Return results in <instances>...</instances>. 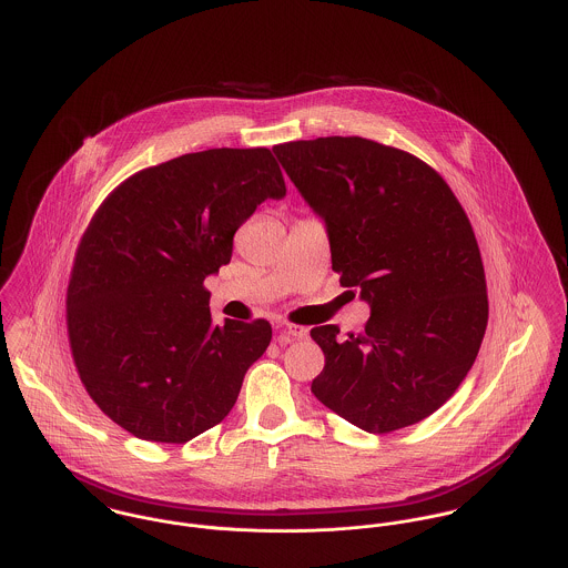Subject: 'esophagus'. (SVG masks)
<instances>
[{
    "label": "esophagus",
    "mask_w": 568,
    "mask_h": 568,
    "mask_svg": "<svg viewBox=\"0 0 568 568\" xmlns=\"http://www.w3.org/2000/svg\"><path fill=\"white\" fill-rule=\"evenodd\" d=\"M308 336V327L304 325L286 324L280 327V334H277V343L286 345L291 341H297V338H306Z\"/></svg>",
    "instance_id": "1"
}]
</instances>
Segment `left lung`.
Listing matches in <instances>:
<instances>
[{"label":"left lung","instance_id":"left-lung-1","mask_svg":"<svg viewBox=\"0 0 568 568\" xmlns=\"http://www.w3.org/2000/svg\"><path fill=\"white\" fill-rule=\"evenodd\" d=\"M273 153L327 225L332 271L369 304L365 329L311 336L324 349L313 394L367 433L410 426L470 372L487 325L473 225L437 170L365 138H317Z\"/></svg>","mask_w":568,"mask_h":568}]
</instances>
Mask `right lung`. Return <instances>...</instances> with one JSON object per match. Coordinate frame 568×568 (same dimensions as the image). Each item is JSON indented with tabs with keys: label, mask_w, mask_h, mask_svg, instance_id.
Returning <instances> with one entry per match:
<instances>
[{
	"label": "right lung",
	"mask_w": 568,
	"mask_h": 568,
	"mask_svg": "<svg viewBox=\"0 0 568 568\" xmlns=\"http://www.w3.org/2000/svg\"><path fill=\"white\" fill-rule=\"evenodd\" d=\"M286 183L268 149H210L144 168L95 210L68 286V336L81 383L118 426L185 444L225 419L271 324L210 315L205 277L234 234Z\"/></svg>",
	"instance_id": "add662e5"
}]
</instances>
